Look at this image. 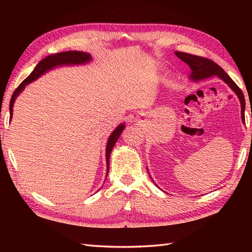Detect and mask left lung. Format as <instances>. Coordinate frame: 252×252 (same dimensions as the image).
I'll return each instance as SVG.
<instances>
[{"instance_id": "left-lung-1", "label": "left lung", "mask_w": 252, "mask_h": 252, "mask_svg": "<svg viewBox=\"0 0 252 252\" xmlns=\"http://www.w3.org/2000/svg\"><path fill=\"white\" fill-rule=\"evenodd\" d=\"M175 55L178 56L182 62L186 63L189 66L191 73L189 74V78L194 81H199V80H203L207 78H210L212 76H217L220 79H222L224 82L228 84V87L231 88L240 100L242 104V119L245 120L244 118V111H245V96L242 92L237 84L235 83L233 80L229 78L228 74L223 70V69L210 60H208L206 57H200L196 55L189 54V53L184 52H175Z\"/></svg>"}]
</instances>
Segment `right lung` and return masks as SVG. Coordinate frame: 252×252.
Masks as SVG:
<instances>
[{
    "instance_id": "add662e5",
    "label": "right lung",
    "mask_w": 252,
    "mask_h": 252,
    "mask_svg": "<svg viewBox=\"0 0 252 252\" xmlns=\"http://www.w3.org/2000/svg\"><path fill=\"white\" fill-rule=\"evenodd\" d=\"M92 57H91L90 54L84 52H77V51H67V52H62V53H57L55 55H50L45 57L44 60H42L37 65L35 66L34 70L32 71L28 77H27L23 82H21L18 88L15 90V92L12 95V98H10V103H9V114H10V119H12L13 116V106L15 103V99L19 93L25 89V87L28 83L34 81L40 76H42L44 72L47 70H51L52 68H54L56 66H62V65H80V63H89ZM125 129V125H120L116 127V130L111 133L108 142H107V146H106V162H107V174H108V170H109V157H110V153L114 148L116 142L118 141V138L121 135V132Z\"/></svg>"
}]
</instances>
